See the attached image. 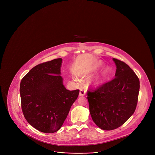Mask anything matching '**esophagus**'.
Masks as SVG:
<instances>
[{
	"mask_svg": "<svg viewBox=\"0 0 155 155\" xmlns=\"http://www.w3.org/2000/svg\"><path fill=\"white\" fill-rule=\"evenodd\" d=\"M86 94V91L83 88L80 89V96H84Z\"/></svg>",
	"mask_w": 155,
	"mask_h": 155,
	"instance_id": "obj_1",
	"label": "esophagus"
}]
</instances>
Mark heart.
Listing matches in <instances>:
<instances>
[{
  "mask_svg": "<svg viewBox=\"0 0 155 155\" xmlns=\"http://www.w3.org/2000/svg\"><path fill=\"white\" fill-rule=\"evenodd\" d=\"M101 65H102V63L101 61H99L96 64V67H100ZM106 73V68H104L103 70L101 71V73L100 74H99L98 75L96 76V78L93 80V83L95 85H100L102 82L103 81V78L105 75V74ZM75 80L76 81H78V78L77 77H75Z\"/></svg>",
  "mask_w": 155,
  "mask_h": 155,
  "instance_id": "1",
  "label": "heart"
}]
</instances>
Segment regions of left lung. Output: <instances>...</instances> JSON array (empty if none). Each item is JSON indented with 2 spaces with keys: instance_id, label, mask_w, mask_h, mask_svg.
I'll return each instance as SVG.
<instances>
[{
  "instance_id": "1",
  "label": "left lung",
  "mask_w": 155,
  "mask_h": 155,
  "mask_svg": "<svg viewBox=\"0 0 155 155\" xmlns=\"http://www.w3.org/2000/svg\"><path fill=\"white\" fill-rule=\"evenodd\" d=\"M113 60L116 66L114 78L87 92L94 122L108 131L117 128L133 115L140 91V80L133 70L118 59Z\"/></svg>"
}]
</instances>
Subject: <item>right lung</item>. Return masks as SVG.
Returning <instances> with one entry per match:
<instances>
[{
	"label": "right lung",
	"mask_w": 155,
	"mask_h": 155,
	"mask_svg": "<svg viewBox=\"0 0 155 155\" xmlns=\"http://www.w3.org/2000/svg\"><path fill=\"white\" fill-rule=\"evenodd\" d=\"M61 64V58L39 64L20 83L24 117L42 133H55L60 129L79 95L78 89L70 91L63 85L60 75Z\"/></svg>",
	"instance_id": "add662e5"
}]
</instances>
